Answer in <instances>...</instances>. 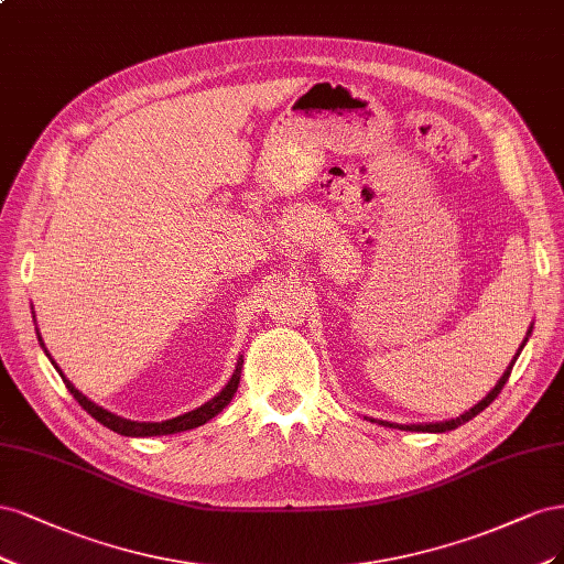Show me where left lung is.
<instances>
[{
	"instance_id": "obj_1",
	"label": "left lung",
	"mask_w": 564,
	"mask_h": 564,
	"mask_svg": "<svg viewBox=\"0 0 564 564\" xmlns=\"http://www.w3.org/2000/svg\"><path fill=\"white\" fill-rule=\"evenodd\" d=\"M532 328L534 325H530V330H527V337H524V341H522V347L527 344V339H530V335H532ZM522 347L518 349V354L513 356V360H511V366L506 368V372L499 377V381L495 384V389L489 391L482 401L478 403V405H474L470 410H466L464 414H459L457 420H445V422H429V424H393V422H381V420H372V416H366L368 422H377V424H381V426H389V429H401V431H422V433H445V431H452V429H457V426H462V424H466L468 420H474L476 414H480L489 403L495 401V398L501 393V389H503V384L508 381V377H511V370H513V366H516V360H518V356H520V351H522Z\"/></svg>"
}]
</instances>
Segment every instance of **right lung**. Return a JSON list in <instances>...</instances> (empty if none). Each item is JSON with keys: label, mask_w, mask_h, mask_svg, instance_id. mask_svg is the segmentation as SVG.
<instances>
[{"label": "right lung", "mask_w": 564, "mask_h": 564, "mask_svg": "<svg viewBox=\"0 0 564 564\" xmlns=\"http://www.w3.org/2000/svg\"><path fill=\"white\" fill-rule=\"evenodd\" d=\"M37 337H40V333H37ZM40 344H42L44 354L48 356V360L53 362V368H56L58 375L63 377L67 391H69L72 395H75V401H77L90 416H94L96 422H100L102 426H107V429L119 433V435H129V438H150V435H171V433L189 431V429H196V426H202V424L210 422L217 412H223V410L229 405V401L234 398L236 389H239L241 368H243V356H239V360H236V370H234V375L229 377L225 389H223L220 393H217L215 398H210V401L204 403L202 408H196V410L185 412V414H180V416H173V420H166V422H131V420H123V416H119V414H112L110 410H105V408L96 405L94 401H88V398H86L79 389H75V384H72V381L63 375V370L56 366V360H53L51 354L46 351L42 337H40Z\"/></svg>", "instance_id": "obj_1"}]
</instances>
